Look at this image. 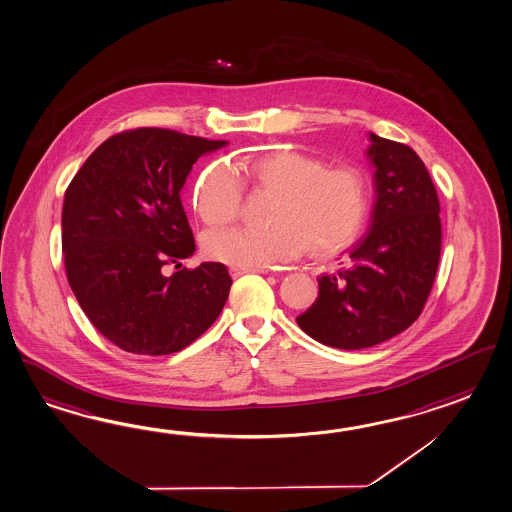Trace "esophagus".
<instances>
[{"label":"esophagus","instance_id":"esophagus-1","mask_svg":"<svg viewBox=\"0 0 512 512\" xmlns=\"http://www.w3.org/2000/svg\"><path fill=\"white\" fill-rule=\"evenodd\" d=\"M268 273V268H239V266H231L229 268V273H231V277H240L242 273Z\"/></svg>","mask_w":512,"mask_h":512}]
</instances>
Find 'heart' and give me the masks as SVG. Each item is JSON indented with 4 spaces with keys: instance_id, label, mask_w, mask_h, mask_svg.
I'll use <instances>...</instances> for the list:
<instances>
[{
    "instance_id": "obj_1",
    "label": "heart",
    "mask_w": 512,
    "mask_h": 512,
    "mask_svg": "<svg viewBox=\"0 0 512 512\" xmlns=\"http://www.w3.org/2000/svg\"><path fill=\"white\" fill-rule=\"evenodd\" d=\"M275 196L264 231L231 229L205 235L213 261L239 268H266L303 250L327 259L362 237L371 213V180L358 165L329 167L323 159L281 148L240 161L237 171L213 163L194 183V211L209 228H224L240 215L244 191Z\"/></svg>"
}]
</instances>
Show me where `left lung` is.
<instances>
[{"label": "left lung", "instance_id": "8db88e82", "mask_svg": "<svg viewBox=\"0 0 512 512\" xmlns=\"http://www.w3.org/2000/svg\"><path fill=\"white\" fill-rule=\"evenodd\" d=\"M376 202L371 231L340 268L318 277L319 296L297 325L336 349H365L421 316L441 257V204L413 148L371 134Z\"/></svg>", "mask_w": 512, "mask_h": 512}]
</instances>
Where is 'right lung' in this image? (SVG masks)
<instances>
[{"label":"right lung","mask_w":512,"mask_h":512,"mask_svg":"<svg viewBox=\"0 0 512 512\" xmlns=\"http://www.w3.org/2000/svg\"><path fill=\"white\" fill-rule=\"evenodd\" d=\"M226 141L169 128L108 137L66 189L62 251L69 286L93 327L126 353H178L209 329L233 279L222 262L167 276L191 257L182 191L194 161Z\"/></svg>","instance_id":"right-lung-1"}]
</instances>
